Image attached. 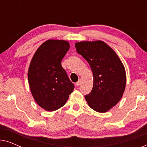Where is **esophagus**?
<instances>
[{
  "label": "esophagus",
  "mask_w": 147,
  "mask_h": 147,
  "mask_svg": "<svg viewBox=\"0 0 147 147\" xmlns=\"http://www.w3.org/2000/svg\"><path fill=\"white\" fill-rule=\"evenodd\" d=\"M81 82H82V81H81V80H80L79 81H78V82H76V86H79L80 84H81Z\"/></svg>",
  "instance_id": "obj_1"
}]
</instances>
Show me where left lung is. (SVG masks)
I'll use <instances>...</instances> for the list:
<instances>
[{
	"instance_id": "left-lung-1",
	"label": "left lung",
	"mask_w": 147,
	"mask_h": 147,
	"mask_svg": "<svg viewBox=\"0 0 147 147\" xmlns=\"http://www.w3.org/2000/svg\"><path fill=\"white\" fill-rule=\"evenodd\" d=\"M76 50L90 64L94 84L85 96L88 105L98 112H106L120 101L125 90L124 66L115 51L104 41H81Z\"/></svg>"
}]
</instances>
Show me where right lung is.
<instances>
[{"mask_svg":"<svg viewBox=\"0 0 147 147\" xmlns=\"http://www.w3.org/2000/svg\"><path fill=\"white\" fill-rule=\"evenodd\" d=\"M69 49L67 41L47 40L37 49L30 63L28 82L32 96L47 111L61 108L74 91V85L61 66Z\"/></svg>","mask_w":147,"mask_h":147,"instance_id":"add662e5","label":"right lung"}]
</instances>
